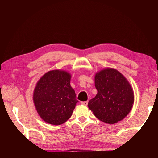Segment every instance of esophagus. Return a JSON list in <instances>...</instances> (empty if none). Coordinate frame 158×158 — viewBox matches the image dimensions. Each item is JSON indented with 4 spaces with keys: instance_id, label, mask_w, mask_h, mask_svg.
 <instances>
[{
    "instance_id": "esophagus-1",
    "label": "esophagus",
    "mask_w": 158,
    "mask_h": 158,
    "mask_svg": "<svg viewBox=\"0 0 158 158\" xmlns=\"http://www.w3.org/2000/svg\"><path fill=\"white\" fill-rule=\"evenodd\" d=\"M81 104H83V105H85V106H87L88 103V101H85V102H81L80 103Z\"/></svg>"
}]
</instances>
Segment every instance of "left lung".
<instances>
[{"label":"left lung","mask_w":158,"mask_h":158,"mask_svg":"<svg viewBox=\"0 0 158 158\" xmlns=\"http://www.w3.org/2000/svg\"><path fill=\"white\" fill-rule=\"evenodd\" d=\"M95 97L90 99L88 107L100 121L114 124L125 118L131 111L134 93L127 79L118 71L106 69L95 76Z\"/></svg>","instance_id":"left-lung-1"}]
</instances>
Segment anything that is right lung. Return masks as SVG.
<instances>
[{
  "label": "right lung",
  "instance_id": "add662e5",
  "mask_svg": "<svg viewBox=\"0 0 158 158\" xmlns=\"http://www.w3.org/2000/svg\"><path fill=\"white\" fill-rule=\"evenodd\" d=\"M70 78L65 71L52 70L37 83L33 102L38 114L46 123L59 125L71 117L78 101L70 86Z\"/></svg>",
  "mask_w": 158,
  "mask_h": 158
}]
</instances>
